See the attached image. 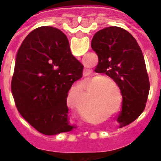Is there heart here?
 Wrapping results in <instances>:
<instances>
[{
	"label": "heart",
	"instance_id": "obj_1",
	"mask_svg": "<svg viewBox=\"0 0 161 161\" xmlns=\"http://www.w3.org/2000/svg\"><path fill=\"white\" fill-rule=\"evenodd\" d=\"M104 77H101V76H99V77H97V79L98 80H101V79H103ZM104 80H108V81H111V79H109V78H105Z\"/></svg>",
	"mask_w": 161,
	"mask_h": 161
}]
</instances>
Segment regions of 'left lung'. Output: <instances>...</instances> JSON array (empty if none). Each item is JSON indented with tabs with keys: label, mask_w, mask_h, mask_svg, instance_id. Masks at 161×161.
I'll list each match as a JSON object with an SVG mask.
<instances>
[{
	"label": "left lung",
	"mask_w": 161,
	"mask_h": 161,
	"mask_svg": "<svg viewBox=\"0 0 161 161\" xmlns=\"http://www.w3.org/2000/svg\"><path fill=\"white\" fill-rule=\"evenodd\" d=\"M91 48L98 56L95 71L111 77L121 90L122 109L117 121L121 127L130 124L144 110L150 89L141 47L128 31L109 26L95 33Z\"/></svg>",
	"instance_id": "obj_1"
}]
</instances>
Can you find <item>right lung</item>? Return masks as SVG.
Segmentation results:
<instances>
[{
    "label": "right lung",
    "instance_id": "1",
    "mask_svg": "<svg viewBox=\"0 0 161 161\" xmlns=\"http://www.w3.org/2000/svg\"><path fill=\"white\" fill-rule=\"evenodd\" d=\"M84 65L71 54L65 34L52 26L32 31L16 54L11 89L16 108L41 134L72 130L67 97Z\"/></svg>",
    "mask_w": 161,
    "mask_h": 161
}]
</instances>
